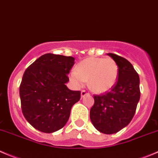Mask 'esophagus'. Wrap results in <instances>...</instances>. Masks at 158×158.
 Wrapping results in <instances>:
<instances>
[{
  "label": "esophagus",
  "instance_id": "34e87169",
  "mask_svg": "<svg viewBox=\"0 0 158 158\" xmlns=\"http://www.w3.org/2000/svg\"><path fill=\"white\" fill-rule=\"evenodd\" d=\"M89 93L85 91V90H82V91H81V96H82V97H84L85 95H89Z\"/></svg>",
  "mask_w": 158,
  "mask_h": 158
}]
</instances>
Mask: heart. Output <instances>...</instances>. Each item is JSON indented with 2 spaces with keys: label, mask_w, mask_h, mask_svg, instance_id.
<instances>
[{
  "label": "heart",
  "mask_w": 158,
  "mask_h": 158,
  "mask_svg": "<svg viewBox=\"0 0 158 158\" xmlns=\"http://www.w3.org/2000/svg\"><path fill=\"white\" fill-rule=\"evenodd\" d=\"M119 69L112 58L90 57L84 59L70 74L72 81L81 86L88 81L89 86L97 93L111 89L118 79Z\"/></svg>",
  "instance_id": "1"
}]
</instances>
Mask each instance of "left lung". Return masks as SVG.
Wrapping results in <instances>:
<instances>
[{
  "label": "left lung",
  "mask_w": 158,
  "mask_h": 158,
  "mask_svg": "<svg viewBox=\"0 0 158 158\" xmlns=\"http://www.w3.org/2000/svg\"><path fill=\"white\" fill-rule=\"evenodd\" d=\"M107 55L117 64L118 79L110 91L93 96L89 116L97 131L112 134L127 126L135 114L140 96V78L129 61L113 53Z\"/></svg>",
  "instance_id": "1"
}]
</instances>
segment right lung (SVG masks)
<instances>
[{
  "mask_svg": "<svg viewBox=\"0 0 158 158\" xmlns=\"http://www.w3.org/2000/svg\"><path fill=\"white\" fill-rule=\"evenodd\" d=\"M72 56L45 54L29 65L19 88L22 113L39 131L53 133L68 121L80 91L67 88L68 74L75 63Z\"/></svg>",
  "mask_w": 158,
  "mask_h": 158,
  "instance_id": "obj_1",
  "label": "right lung"
}]
</instances>
